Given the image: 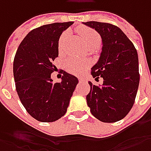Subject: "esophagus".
Listing matches in <instances>:
<instances>
[{"mask_svg":"<svg viewBox=\"0 0 151 151\" xmlns=\"http://www.w3.org/2000/svg\"><path fill=\"white\" fill-rule=\"evenodd\" d=\"M79 81H80V82H84L86 81H85L83 78H79Z\"/></svg>","mask_w":151,"mask_h":151,"instance_id":"esophagus-1","label":"esophagus"}]
</instances>
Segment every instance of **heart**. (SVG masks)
Returning a JSON list of instances; mask_svg holds the SVG:
<instances>
[{"mask_svg": "<svg viewBox=\"0 0 151 151\" xmlns=\"http://www.w3.org/2000/svg\"><path fill=\"white\" fill-rule=\"evenodd\" d=\"M78 32L81 37L82 38L85 44L87 47L96 46L98 47L101 44V38L99 34L92 28L89 27H79ZM70 35L69 31H65L61 34L60 41H59V48L62 50L64 49L65 43ZM90 61L88 60H80L76 58H69L65 61V68L69 72L81 75L84 72V70L90 66Z\"/></svg>", "mask_w": 151, "mask_h": 151, "instance_id": "heart-1", "label": "heart"}]
</instances>
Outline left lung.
I'll return each instance as SVG.
<instances>
[{"label": "left lung", "mask_w": 151, "mask_h": 151, "mask_svg": "<svg viewBox=\"0 0 151 151\" xmlns=\"http://www.w3.org/2000/svg\"><path fill=\"white\" fill-rule=\"evenodd\" d=\"M84 24L95 28L102 40L101 56L91 74L96 79L101 77L103 84L88 82L87 105L96 119L115 123L129 113L135 101L139 83L137 50L119 27L94 21Z\"/></svg>", "instance_id": "1"}]
</instances>
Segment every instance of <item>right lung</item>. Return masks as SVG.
I'll return each instance as SVG.
<instances>
[{
  "label": "right lung",
  "instance_id": "right-lung-1",
  "mask_svg": "<svg viewBox=\"0 0 151 151\" xmlns=\"http://www.w3.org/2000/svg\"><path fill=\"white\" fill-rule=\"evenodd\" d=\"M73 22H55L29 32L19 45L13 62L16 90L27 112L39 122H55L67 111L78 79L64 71L54 83L53 61L59 55V38Z\"/></svg>",
  "mask_w": 151,
  "mask_h": 151
}]
</instances>
